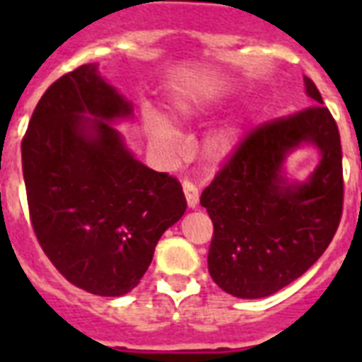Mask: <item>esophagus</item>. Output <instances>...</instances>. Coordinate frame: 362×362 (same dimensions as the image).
I'll return each mask as SVG.
<instances>
[{"mask_svg":"<svg viewBox=\"0 0 362 362\" xmlns=\"http://www.w3.org/2000/svg\"><path fill=\"white\" fill-rule=\"evenodd\" d=\"M182 189H184V195H186V201H187V206L189 209H195L199 204V187L192 182H184L182 184Z\"/></svg>","mask_w":362,"mask_h":362,"instance_id":"34e87169","label":"esophagus"}]
</instances>
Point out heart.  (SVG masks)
<instances>
[{
	"instance_id": "heart-1",
	"label": "heart",
	"mask_w": 362,
	"mask_h": 362,
	"mask_svg": "<svg viewBox=\"0 0 362 362\" xmlns=\"http://www.w3.org/2000/svg\"><path fill=\"white\" fill-rule=\"evenodd\" d=\"M180 116H189V110L182 109ZM144 127H146L148 136L152 139L153 142H159V144H167L175 139V133L169 127L167 122H163L161 118L153 115H148L144 118ZM235 146V133L233 131H223L220 135H216L210 142V152L214 156H226L227 152H231V148Z\"/></svg>"
}]
</instances>
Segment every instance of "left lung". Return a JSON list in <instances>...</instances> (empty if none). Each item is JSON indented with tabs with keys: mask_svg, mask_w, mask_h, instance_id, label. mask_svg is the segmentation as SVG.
Segmentation results:
<instances>
[{
	"mask_svg": "<svg viewBox=\"0 0 362 362\" xmlns=\"http://www.w3.org/2000/svg\"><path fill=\"white\" fill-rule=\"evenodd\" d=\"M315 105L253 127L201 195L214 235L209 272L229 295L261 298L303 276L331 244L342 220L344 175L338 125L320 90ZM314 141L322 161L306 185L279 175L285 153Z\"/></svg>",
	"mask_w": 362,
	"mask_h": 362,
	"instance_id": "obj_1",
	"label": "left lung"
}]
</instances>
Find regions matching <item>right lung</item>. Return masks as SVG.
I'll return each mask as SVG.
<instances>
[{
	"instance_id": "obj_1",
	"label": "right lung",
	"mask_w": 362,
	"mask_h": 362,
	"mask_svg": "<svg viewBox=\"0 0 362 362\" xmlns=\"http://www.w3.org/2000/svg\"><path fill=\"white\" fill-rule=\"evenodd\" d=\"M129 115V101L86 64L48 86L22 139L37 240L65 280L99 297L136 287L187 206L180 182L133 158L109 124Z\"/></svg>"
}]
</instances>
